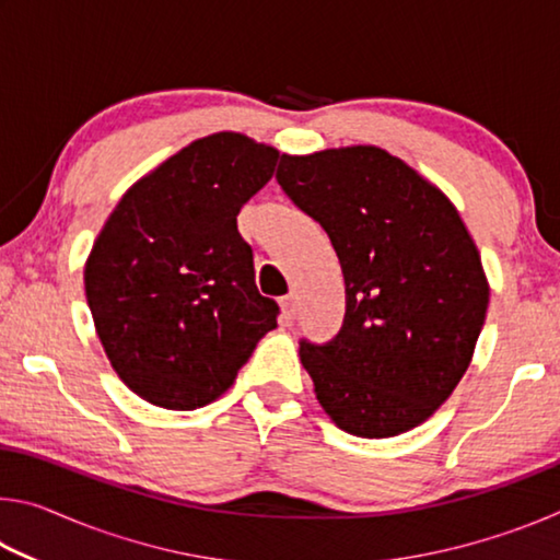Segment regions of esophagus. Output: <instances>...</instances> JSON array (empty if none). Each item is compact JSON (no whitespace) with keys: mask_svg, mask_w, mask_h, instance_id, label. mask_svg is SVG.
Returning a JSON list of instances; mask_svg holds the SVG:
<instances>
[{"mask_svg":"<svg viewBox=\"0 0 560 560\" xmlns=\"http://www.w3.org/2000/svg\"><path fill=\"white\" fill-rule=\"evenodd\" d=\"M296 308H299L296 293H289V296L281 299V318H283V324H293V318H296Z\"/></svg>","mask_w":560,"mask_h":560,"instance_id":"obj_1","label":"esophagus"}]
</instances>
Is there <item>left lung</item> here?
I'll use <instances>...</instances> for the list:
<instances>
[{
    "label": "left lung",
    "instance_id": "left-lung-1",
    "mask_svg": "<svg viewBox=\"0 0 560 560\" xmlns=\"http://www.w3.org/2000/svg\"><path fill=\"white\" fill-rule=\"evenodd\" d=\"M277 183L324 226L346 281L343 326L301 338L318 402L355 438L417 428L462 381L489 306L459 212L381 148L281 155Z\"/></svg>",
    "mask_w": 560,
    "mask_h": 560
}]
</instances>
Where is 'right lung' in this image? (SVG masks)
<instances>
[{
  "label": "right lung",
  "mask_w": 560,
  "mask_h": 560,
  "mask_svg": "<svg viewBox=\"0 0 560 560\" xmlns=\"http://www.w3.org/2000/svg\"><path fill=\"white\" fill-rule=\"evenodd\" d=\"M279 153L240 132L195 140L132 185L83 271L110 365L143 400L195 410L234 383L279 303L254 283L236 214Z\"/></svg>",
  "instance_id": "right-lung-1"
}]
</instances>
